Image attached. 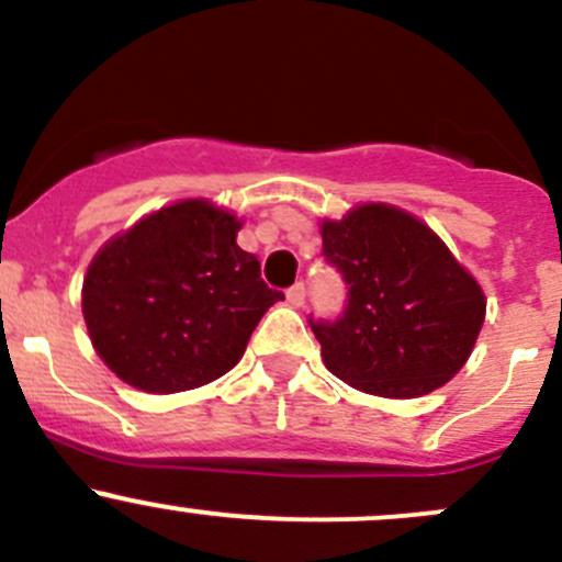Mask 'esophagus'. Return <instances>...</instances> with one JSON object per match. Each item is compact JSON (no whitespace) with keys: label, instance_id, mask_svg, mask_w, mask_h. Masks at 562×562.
<instances>
[{"label":"esophagus","instance_id":"1","mask_svg":"<svg viewBox=\"0 0 562 562\" xmlns=\"http://www.w3.org/2000/svg\"><path fill=\"white\" fill-rule=\"evenodd\" d=\"M286 303L292 308H300L305 303V283H294V286L286 289Z\"/></svg>","mask_w":562,"mask_h":562}]
</instances>
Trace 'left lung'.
Masks as SVG:
<instances>
[{
  "mask_svg": "<svg viewBox=\"0 0 562 562\" xmlns=\"http://www.w3.org/2000/svg\"><path fill=\"white\" fill-rule=\"evenodd\" d=\"M322 254L349 289L344 314L308 319L329 373L368 395L419 397L465 366L487 300L427 224L368 202L322 224Z\"/></svg>",
  "mask_w": 562,
  "mask_h": 562,
  "instance_id": "1",
  "label": "left lung"
}]
</instances>
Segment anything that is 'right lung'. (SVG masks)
Here are the masks:
<instances>
[{
	"label": "right lung",
	"instance_id": "right-lung-1",
	"mask_svg": "<svg viewBox=\"0 0 562 562\" xmlns=\"http://www.w3.org/2000/svg\"><path fill=\"white\" fill-rule=\"evenodd\" d=\"M240 222L207 200L140 218L100 248L83 319L102 362L154 395L194 390L238 366L265 311L283 300L235 243Z\"/></svg>",
	"mask_w": 562,
	"mask_h": 562
}]
</instances>
